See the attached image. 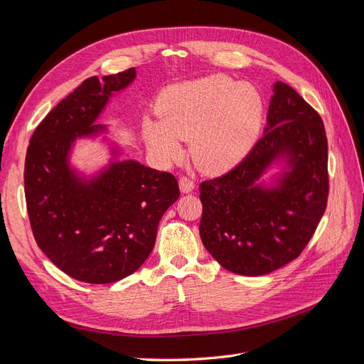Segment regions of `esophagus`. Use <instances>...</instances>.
Returning a JSON list of instances; mask_svg holds the SVG:
<instances>
[{
	"instance_id": "1",
	"label": "esophagus",
	"mask_w": 364,
	"mask_h": 364,
	"mask_svg": "<svg viewBox=\"0 0 364 364\" xmlns=\"http://www.w3.org/2000/svg\"><path fill=\"white\" fill-rule=\"evenodd\" d=\"M179 186L182 193H191L194 190V181L188 178V176H182L179 179Z\"/></svg>"
}]
</instances>
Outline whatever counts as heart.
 I'll return each mask as SVG.
<instances>
[{
  "instance_id": "1",
  "label": "heart",
  "mask_w": 364,
  "mask_h": 364,
  "mask_svg": "<svg viewBox=\"0 0 364 364\" xmlns=\"http://www.w3.org/2000/svg\"><path fill=\"white\" fill-rule=\"evenodd\" d=\"M158 119L146 118L144 136L164 159L181 155L179 139H190V153L205 171L225 170L243 158L258 138L262 98L250 83L215 74L168 86L156 103Z\"/></svg>"
}]
</instances>
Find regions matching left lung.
I'll list each match as a JSON object with an SVG mask.
<instances>
[{
    "label": "left lung",
    "instance_id": "left-lung-1",
    "mask_svg": "<svg viewBox=\"0 0 364 364\" xmlns=\"http://www.w3.org/2000/svg\"><path fill=\"white\" fill-rule=\"evenodd\" d=\"M267 127L237 167L199 185L200 238L220 266L259 277L293 261L325 213L328 141L314 109L282 82L274 85ZM289 155L291 171L273 189L257 184L268 165Z\"/></svg>",
    "mask_w": 364,
    "mask_h": 364
}]
</instances>
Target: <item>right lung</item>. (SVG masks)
<instances>
[{
    "label": "right lung",
    "mask_w": 364,
    "mask_h": 364,
    "mask_svg": "<svg viewBox=\"0 0 364 364\" xmlns=\"http://www.w3.org/2000/svg\"><path fill=\"white\" fill-rule=\"evenodd\" d=\"M135 75L129 68L83 80L41 121L27 149L33 237L54 266L82 282L109 284L136 272L155 246L161 217L181 194L171 173L136 161L115 162L87 183L68 167L75 138L105 129L94 121Z\"/></svg>",
    "instance_id": "add662e5"
}]
</instances>
